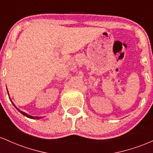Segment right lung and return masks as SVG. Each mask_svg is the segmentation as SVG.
Segmentation results:
<instances>
[{"mask_svg":"<svg viewBox=\"0 0 153 153\" xmlns=\"http://www.w3.org/2000/svg\"><path fill=\"white\" fill-rule=\"evenodd\" d=\"M7 92H8V96H9V94H8V89H7ZM9 99H10V97H9ZM10 101H11V103H13V106H14L16 107V108H17V110H18V111H19V112H20V113H21V114H23V115L26 116V117H28V118H29V119H42V118H43V117H32V116H30V115L27 114H26V113H25V112H24V111H22L19 110V108H17V107L15 106V104H14V103H13V102H12L11 99H10Z\"/></svg>","mask_w":153,"mask_h":153,"instance_id":"1","label":"right lung"}]
</instances>
